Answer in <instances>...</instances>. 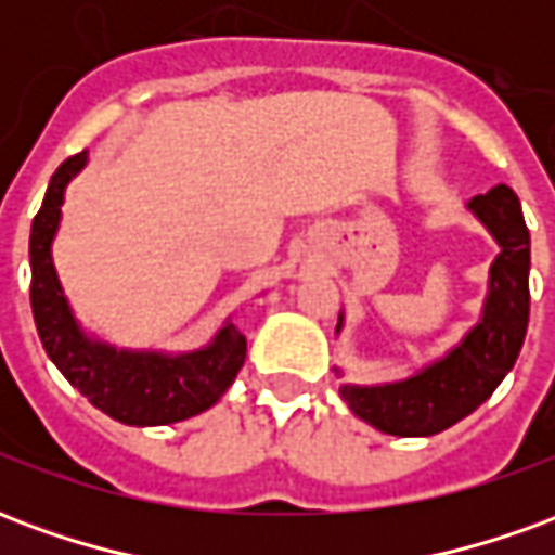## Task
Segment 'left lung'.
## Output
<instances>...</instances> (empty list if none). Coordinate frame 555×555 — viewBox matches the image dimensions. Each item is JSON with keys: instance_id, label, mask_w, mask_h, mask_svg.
<instances>
[{"instance_id": "obj_1", "label": "left lung", "mask_w": 555, "mask_h": 555, "mask_svg": "<svg viewBox=\"0 0 555 555\" xmlns=\"http://www.w3.org/2000/svg\"><path fill=\"white\" fill-rule=\"evenodd\" d=\"M466 210L500 246L488 276L478 324L454 348L392 384H341L338 396L372 428L392 437H430L485 404L512 372L529 324V229L512 186L466 202ZM345 326L338 314L336 333ZM336 374H341L336 369Z\"/></svg>"}]
</instances>
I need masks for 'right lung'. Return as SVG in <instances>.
<instances>
[{"label":"right lung","instance_id":"obj_1","mask_svg":"<svg viewBox=\"0 0 555 555\" xmlns=\"http://www.w3.org/2000/svg\"><path fill=\"white\" fill-rule=\"evenodd\" d=\"M89 163V151L67 157L50 178L31 222V314L47 357L91 404L125 425H171L214 408L246 360V336L231 318L205 348L186 353L127 350L89 336L67 302L53 264V241L67 183Z\"/></svg>","mask_w":555,"mask_h":555}]
</instances>
